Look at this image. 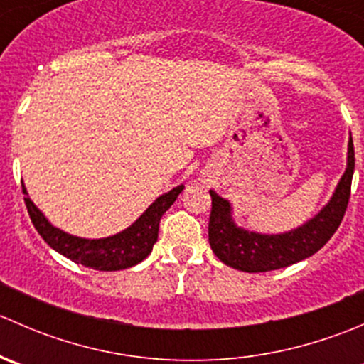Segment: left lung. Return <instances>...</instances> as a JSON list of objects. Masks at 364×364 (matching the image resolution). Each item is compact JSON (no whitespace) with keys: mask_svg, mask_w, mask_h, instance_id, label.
<instances>
[{"mask_svg":"<svg viewBox=\"0 0 364 364\" xmlns=\"http://www.w3.org/2000/svg\"><path fill=\"white\" fill-rule=\"evenodd\" d=\"M352 174L354 144L350 137L347 146V167L328 204L303 225L280 234H262L240 227L232 216V204L215 190H209L213 200L209 216L211 250L223 264L245 273H266L308 259L321 250L340 227L350 197Z\"/></svg>","mask_w":364,"mask_h":364,"instance_id":"1","label":"left lung"}]
</instances>
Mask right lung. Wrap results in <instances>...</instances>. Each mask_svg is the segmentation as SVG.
Returning <instances> with one entry per match:
<instances>
[{
	"instance_id": "1",
	"label": "right lung",
	"mask_w": 364,
	"mask_h": 364,
	"mask_svg": "<svg viewBox=\"0 0 364 364\" xmlns=\"http://www.w3.org/2000/svg\"><path fill=\"white\" fill-rule=\"evenodd\" d=\"M183 188L185 186L179 185L160 196L130 227L121 232L100 240H86L54 227L29 199L28 190L23 185L29 218L43 241L67 259L97 271H119L142 262L151 253L153 245L159 240L161 215L176 203Z\"/></svg>"
}]
</instances>
